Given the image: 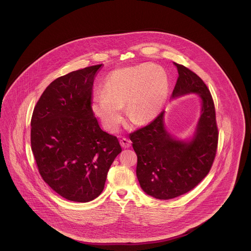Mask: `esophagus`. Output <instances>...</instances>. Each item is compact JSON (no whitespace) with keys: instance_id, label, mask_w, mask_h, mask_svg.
Returning <instances> with one entry per match:
<instances>
[{"instance_id":"34e87169","label":"esophagus","mask_w":251,"mask_h":251,"mask_svg":"<svg viewBox=\"0 0 251 251\" xmlns=\"http://www.w3.org/2000/svg\"><path fill=\"white\" fill-rule=\"evenodd\" d=\"M120 145H121V147L124 148V149L130 148L131 145V141H130L129 139H127V138H122V139H120Z\"/></svg>"}]
</instances>
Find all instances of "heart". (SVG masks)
Instances as JSON below:
<instances>
[{"label":"heart","instance_id":"b5f03b06","mask_svg":"<svg viewBox=\"0 0 251 251\" xmlns=\"http://www.w3.org/2000/svg\"><path fill=\"white\" fill-rule=\"evenodd\" d=\"M169 90L166 71L153 64H140L111 72L102 86L103 94L92 98L91 109L103 127L116 131L122 121V106L139 124L154 120L164 106Z\"/></svg>","mask_w":251,"mask_h":251}]
</instances>
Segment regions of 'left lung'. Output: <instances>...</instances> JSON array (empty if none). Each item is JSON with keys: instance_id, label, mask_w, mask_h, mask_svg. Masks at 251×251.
Masks as SVG:
<instances>
[{"instance_id": "obj_1", "label": "left lung", "mask_w": 251, "mask_h": 251, "mask_svg": "<svg viewBox=\"0 0 251 251\" xmlns=\"http://www.w3.org/2000/svg\"><path fill=\"white\" fill-rule=\"evenodd\" d=\"M174 65L179 77L171 99L197 94L201 102L192 137L179 139L170 134L165 127V111L130 134L137 155L139 184L146 194L158 200L174 199L197 186L212 167L218 141L215 104L208 87L196 73Z\"/></svg>"}]
</instances>
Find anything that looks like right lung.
<instances>
[{
	"label": "right lung",
	"mask_w": 251,
	"mask_h": 251,
	"mask_svg": "<svg viewBox=\"0 0 251 251\" xmlns=\"http://www.w3.org/2000/svg\"><path fill=\"white\" fill-rule=\"evenodd\" d=\"M101 66L51 82L31 120L32 151L42 179L75 202H88L100 195L109 168L122 151L118 138L100 129L91 109L94 77Z\"/></svg>",
	"instance_id": "1"
}]
</instances>
